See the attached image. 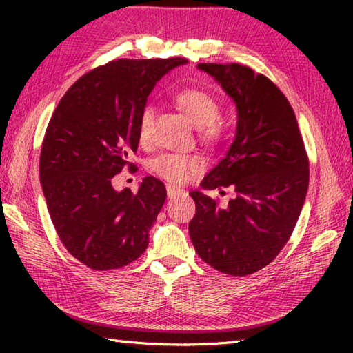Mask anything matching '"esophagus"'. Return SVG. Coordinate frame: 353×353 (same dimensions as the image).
<instances>
[{
  "label": "esophagus",
  "instance_id": "obj_1",
  "mask_svg": "<svg viewBox=\"0 0 353 353\" xmlns=\"http://www.w3.org/2000/svg\"><path fill=\"white\" fill-rule=\"evenodd\" d=\"M166 193H168V198L172 199V198H176V196H183L185 190L177 188V187H174V185H168V187H166Z\"/></svg>",
  "mask_w": 353,
  "mask_h": 353
}]
</instances>
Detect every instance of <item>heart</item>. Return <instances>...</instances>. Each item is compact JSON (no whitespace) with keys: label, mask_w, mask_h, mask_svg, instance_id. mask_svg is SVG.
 <instances>
[{"label":"heart","mask_w":353,"mask_h":353,"mask_svg":"<svg viewBox=\"0 0 353 353\" xmlns=\"http://www.w3.org/2000/svg\"><path fill=\"white\" fill-rule=\"evenodd\" d=\"M172 101L179 110L198 128V134L207 143H219L225 139L227 128L221 121L219 101L202 88H183L172 94ZM154 110L145 105L139 117V140L146 143L151 135ZM204 168V159L196 154H159L149 163V170L171 183H185Z\"/></svg>","instance_id":"heart-1"}]
</instances>
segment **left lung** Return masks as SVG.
Here are the masks:
<instances>
[{"mask_svg":"<svg viewBox=\"0 0 353 353\" xmlns=\"http://www.w3.org/2000/svg\"><path fill=\"white\" fill-rule=\"evenodd\" d=\"M235 101L236 135L202 188L232 187L235 199L191 191L190 238L214 270L249 276L276 259L294 230L308 190V155L288 99L266 76L240 63H199Z\"/></svg>","mask_w":353,"mask_h":353,"instance_id":"8db88e82","label":"left lung"}]
</instances>
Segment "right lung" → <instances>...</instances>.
Returning a JSON list of instances; mask_svg holds the SVG:
<instances>
[{
	"label": "right lung",
	"mask_w": 353,
	"mask_h": 353,
	"mask_svg": "<svg viewBox=\"0 0 353 353\" xmlns=\"http://www.w3.org/2000/svg\"><path fill=\"white\" fill-rule=\"evenodd\" d=\"M183 57L118 59L79 77L46 128L40 183L65 249L94 271L129 265L145 252L166 199L162 181L143 179L137 194L113 177L139 148V117L160 77Z\"/></svg>",
	"instance_id": "obj_1"
}]
</instances>
